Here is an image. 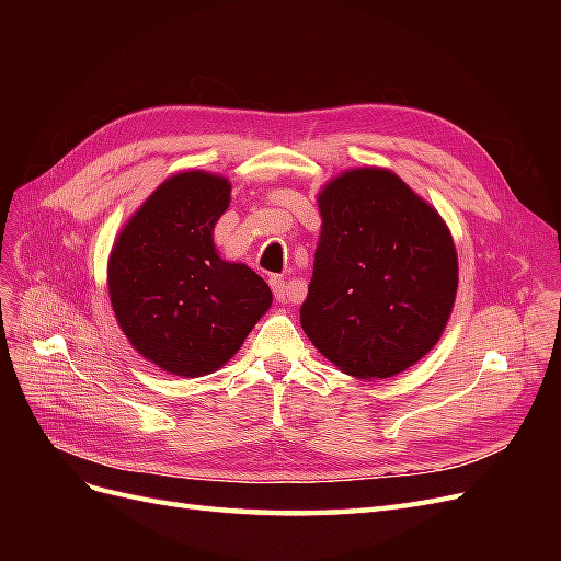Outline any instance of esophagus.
I'll use <instances>...</instances> for the list:
<instances>
[{
    "label": "esophagus",
    "instance_id": "obj_1",
    "mask_svg": "<svg viewBox=\"0 0 561 561\" xmlns=\"http://www.w3.org/2000/svg\"><path fill=\"white\" fill-rule=\"evenodd\" d=\"M268 283H271V290H274L276 301H280V304L293 301V293H290V285H287V280H283L280 276H271Z\"/></svg>",
    "mask_w": 561,
    "mask_h": 561
}]
</instances>
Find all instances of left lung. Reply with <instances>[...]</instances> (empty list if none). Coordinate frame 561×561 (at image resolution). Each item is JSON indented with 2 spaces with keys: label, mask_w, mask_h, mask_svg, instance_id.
Returning <instances> with one entry per match:
<instances>
[{
  "label": "left lung",
  "mask_w": 561,
  "mask_h": 561,
  "mask_svg": "<svg viewBox=\"0 0 561 561\" xmlns=\"http://www.w3.org/2000/svg\"><path fill=\"white\" fill-rule=\"evenodd\" d=\"M320 239L299 320L344 375L375 381L443 336L458 290L451 231L393 171L351 168L318 194Z\"/></svg>",
  "instance_id": "left-lung-1"
}]
</instances>
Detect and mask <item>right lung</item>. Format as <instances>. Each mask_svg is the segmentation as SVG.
I'll list each match as a JSON object with an SVG mask.
<instances>
[{
  "label": "right lung",
  "instance_id": "obj_1",
  "mask_svg": "<svg viewBox=\"0 0 561 561\" xmlns=\"http://www.w3.org/2000/svg\"><path fill=\"white\" fill-rule=\"evenodd\" d=\"M229 201L225 175L182 171L149 194L112 245L118 328L168 375L194 379L227 365L274 301L248 264L217 254L213 231Z\"/></svg>",
  "mask_w": 561,
  "mask_h": 561
}]
</instances>
